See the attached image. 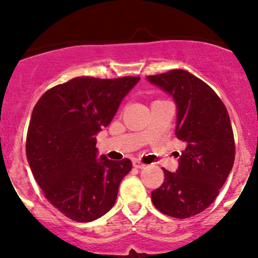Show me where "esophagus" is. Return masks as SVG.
I'll return each instance as SVG.
<instances>
[{"instance_id":"1","label":"esophagus","mask_w":258,"mask_h":258,"mask_svg":"<svg viewBox=\"0 0 258 258\" xmlns=\"http://www.w3.org/2000/svg\"><path fill=\"white\" fill-rule=\"evenodd\" d=\"M133 167H136V168H144V167H146V165H144L143 162L138 161V160H135V161H133Z\"/></svg>"}]
</instances>
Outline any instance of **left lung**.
I'll use <instances>...</instances> for the list:
<instances>
[{
  "mask_svg": "<svg viewBox=\"0 0 258 258\" xmlns=\"http://www.w3.org/2000/svg\"><path fill=\"white\" fill-rule=\"evenodd\" d=\"M147 80L172 97L176 135L185 144L176 172L164 168L165 180L153 190V204L171 217H191L214 203L233 168L235 146L229 115L216 92L185 70Z\"/></svg>",
  "mask_w": 258,
  "mask_h": 258,
  "instance_id": "obj_1",
  "label": "left lung"
}]
</instances>
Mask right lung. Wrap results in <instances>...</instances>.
Instances as JSON below:
<instances>
[{"label": "right lung", "mask_w": 258, "mask_h": 258, "mask_svg": "<svg viewBox=\"0 0 258 258\" xmlns=\"http://www.w3.org/2000/svg\"><path fill=\"white\" fill-rule=\"evenodd\" d=\"M141 78H75L52 87L32 110L26 158L44 197L67 217L91 222L114 206L131 160L98 158L96 137Z\"/></svg>", "instance_id": "1"}]
</instances>
